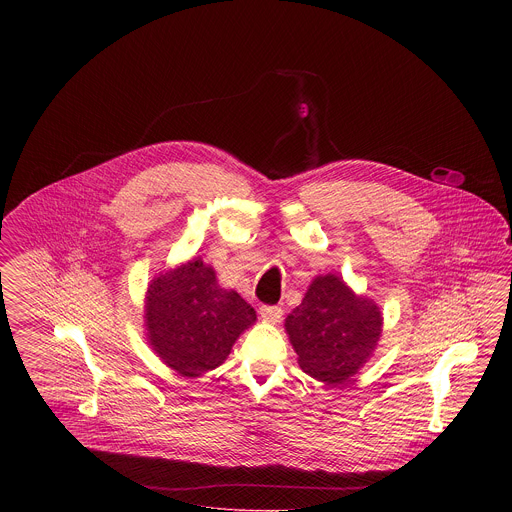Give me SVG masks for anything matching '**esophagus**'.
I'll return each mask as SVG.
<instances>
[{
	"label": "esophagus",
	"instance_id": "1",
	"mask_svg": "<svg viewBox=\"0 0 512 512\" xmlns=\"http://www.w3.org/2000/svg\"><path fill=\"white\" fill-rule=\"evenodd\" d=\"M259 313H261V317L265 318L267 322H272V324H276V322H280L282 320V307H278V305H263L261 309H259Z\"/></svg>",
	"mask_w": 512,
	"mask_h": 512
}]
</instances>
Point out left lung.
<instances>
[{
    "label": "left lung",
    "instance_id": "left-lung-1",
    "mask_svg": "<svg viewBox=\"0 0 512 512\" xmlns=\"http://www.w3.org/2000/svg\"><path fill=\"white\" fill-rule=\"evenodd\" d=\"M303 372L343 384L372 357L384 326L378 305L353 292L340 276H317L284 322Z\"/></svg>",
    "mask_w": 512,
    "mask_h": 512
}]
</instances>
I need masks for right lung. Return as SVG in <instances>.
<instances>
[{
  "mask_svg": "<svg viewBox=\"0 0 512 512\" xmlns=\"http://www.w3.org/2000/svg\"><path fill=\"white\" fill-rule=\"evenodd\" d=\"M144 318L157 357L197 378L226 361L257 315L240 293L220 288L213 267L197 257L151 280Z\"/></svg>",
  "mask_w": 512,
  "mask_h": 512,
  "instance_id": "1",
  "label": "right lung"
}]
</instances>
